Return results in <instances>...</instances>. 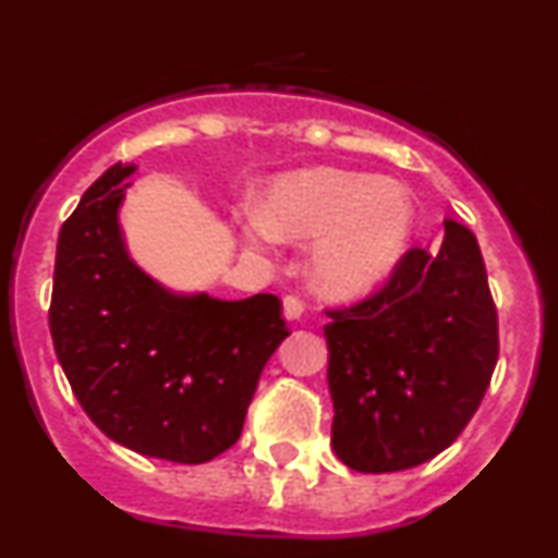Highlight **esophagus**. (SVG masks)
<instances>
[{
  "instance_id": "34e87169",
  "label": "esophagus",
  "mask_w": 558,
  "mask_h": 558,
  "mask_svg": "<svg viewBox=\"0 0 558 558\" xmlns=\"http://www.w3.org/2000/svg\"><path fill=\"white\" fill-rule=\"evenodd\" d=\"M304 315V301L299 296H286L283 299V317L286 319H299Z\"/></svg>"
}]
</instances>
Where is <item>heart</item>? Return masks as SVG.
Masks as SVG:
<instances>
[{"label": "heart", "instance_id": "b5f03b06", "mask_svg": "<svg viewBox=\"0 0 558 558\" xmlns=\"http://www.w3.org/2000/svg\"><path fill=\"white\" fill-rule=\"evenodd\" d=\"M414 228V204L399 181L343 168H304L267 189L243 220L252 243L315 241L310 280L330 299H360L396 270Z\"/></svg>", "mask_w": 558, "mask_h": 558}]
</instances>
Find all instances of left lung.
Wrapping results in <instances>:
<instances>
[{
    "label": "left lung",
    "mask_w": 558,
    "mask_h": 558,
    "mask_svg": "<svg viewBox=\"0 0 558 558\" xmlns=\"http://www.w3.org/2000/svg\"><path fill=\"white\" fill-rule=\"evenodd\" d=\"M438 252L409 248L383 291L328 310L332 451L356 472L430 462L464 430L498 360L477 239L446 220Z\"/></svg>",
    "instance_id": "1"
}]
</instances>
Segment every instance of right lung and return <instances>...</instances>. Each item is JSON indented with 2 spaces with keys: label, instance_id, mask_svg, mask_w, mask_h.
Returning a JSON list of instances; mask_svg holds the SVG:
<instances>
[{
  "label": "right lung",
  "instance_id": "obj_1",
  "mask_svg": "<svg viewBox=\"0 0 558 558\" xmlns=\"http://www.w3.org/2000/svg\"><path fill=\"white\" fill-rule=\"evenodd\" d=\"M133 172L112 165L62 226L49 330L75 399L107 438L202 464L239 440L288 328L272 293H175L141 270L120 228Z\"/></svg>",
  "mask_w": 558,
  "mask_h": 558
}]
</instances>
